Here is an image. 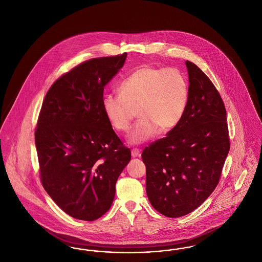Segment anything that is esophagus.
<instances>
[{
  "mask_svg": "<svg viewBox=\"0 0 262 262\" xmlns=\"http://www.w3.org/2000/svg\"><path fill=\"white\" fill-rule=\"evenodd\" d=\"M132 156L134 158L139 157L140 156V150L137 148H134L132 150Z\"/></svg>",
  "mask_w": 262,
  "mask_h": 262,
  "instance_id": "1",
  "label": "esophagus"
}]
</instances>
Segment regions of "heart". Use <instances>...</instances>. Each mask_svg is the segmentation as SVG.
Here are the masks:
<instances>
[{
    "label": "heart",
    "mask_w": 262,
    "mask_h": 262,
    "mask_svg": "<svg viewBox=\"0 0 262 262\" xmlns=\"http://www.w3.org/2000/svg\"><path fill=\"white\" fill-rule=\"evenodd\" d=\"M188 83L178 68L152 65L138 67L119 85V94H106L102 109L112 127L125 133L136 115L128 141L139 144L159 132L167 134L178 126L188 103Z\"/></svg>",
    "instance_id": "b5f03b06"
}]
</instances>
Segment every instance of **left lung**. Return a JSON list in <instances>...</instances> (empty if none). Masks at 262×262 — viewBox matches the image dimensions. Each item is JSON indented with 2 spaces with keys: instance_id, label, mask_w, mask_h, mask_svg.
Returning a JSON list of instances; mask_svg holds the SVG:
<instances>
[{
  "instance_id": "obj_1",
  "label": "left lung",
  "mask_w": 262,
  "mask_h": 262,
  "mask_svg": "<svg viewBox=\"0 0 262 262\" xmlns=\"http://www.w3.org/2000/svg\"><path fill=\"white\" fill-rule=\"evenodd\" d=\"M188 103L167 136L142 152L152 207L180 217L200 207L220 182L230 149L226 110L219 91L199 67L186 61Z\"/></svg>"
}]
</instances>
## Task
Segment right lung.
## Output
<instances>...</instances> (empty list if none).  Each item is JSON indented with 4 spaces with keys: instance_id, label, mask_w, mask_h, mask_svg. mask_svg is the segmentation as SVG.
<instances>
[{
    "instance_id": "1",
    "label": "right lung",
    "mask_w": 262,
    "mask_h": 262,
    "mask_svg": "<svg viewBox=\"0 0 262 262\" xmlns=\"http://www.w3.org/2000/svg\"><path fill=\"white\" fill-rule=\"evenodd\" d=\"M126 53L86 60L63 74L42 101L35 144L42 187L64 212L94 221L110 209L130 150L102 109L106 84Z\"/></svg>"
}]
</instances>
